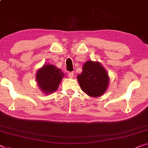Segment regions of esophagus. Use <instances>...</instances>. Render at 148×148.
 <instances>
[{
	"label": "esophagus",
	"mask_w": 148,
	"mask_h": 148,
	"mask_svg": "<svg viewBox=\"0 0 148 148\" xmlns=\"http://www.w3.org/2000/svg\"><path fill=\"white\" fill-rule=\"evenodd\" d=\"M68 77H69V78H73V72H69L68 73Z\"/></svg>",
	"instance_id": "esophagus-1"
}]
</instances>
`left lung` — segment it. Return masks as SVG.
<instances>
[{
	"label": "left lung",
	"mask_w": 148,
	"mask_h": 148,
	"mask_svg": "<svg viewBox=\"0 0 148 148\" xmlns=\"http://www.w3.org/2000/svg\"><path fill=\"white\" fill-rule=\"evenodd\" d=\"M83 71L77 75L81 89L90 97L102 95L108 89L110 82L108 74L97 61H87L83 65Z\"/></svg>",
	"instance_id": "1"
}]
</instances>
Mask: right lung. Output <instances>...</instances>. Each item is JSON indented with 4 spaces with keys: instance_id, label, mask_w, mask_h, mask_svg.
Returning a JSON list of instances; mask_svg holds the SVG:
<instances>
[{
    "instance_id": "add662e5",
    "label": "right lung",
    "mask_w": 148,
    "mask_h": 148,
    "mask_svg": "<svg viewBox=\"0 0 148 148\" xmlns=\"http://www.w3.org/2000/svg\"><path fill=\"white\" fill-rule=\"evenodd\" d=\"M65 75L61 69L53 65H43L36 74L38 86L45 94H50L57 91Z\"/></svg>"
}]
</instances>
